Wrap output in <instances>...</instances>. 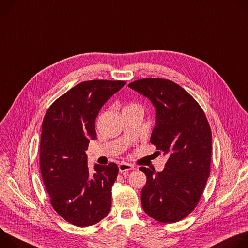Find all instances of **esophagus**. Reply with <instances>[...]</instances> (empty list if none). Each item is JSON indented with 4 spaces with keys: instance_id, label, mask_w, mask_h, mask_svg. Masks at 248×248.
Here are the masks:
<instances>
[{
    "instance_id": "1",
    "label": "esophagus",
    "mask_w": 248,
    "mask_h": 248,
    "mask_svg": "<svg viewBox=\"0 0 248 248\" xmlns=\"http://www.w3.org/2000/svg\"><path fill=\"white\" fill-rule=\"evenodd\" d=\"M118 168H119V171L120 172H127V171H129V170L134 169V167L132 166V164H130L128 162H124V161L119 164Z\"/></svg>"
}]
</instances>
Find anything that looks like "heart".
Masks as SVG:
<instances>
[{"instance_id": "1", "label": "heart", "mask_w": 248, "mask_h": 248, "mask_svg": "<svg viewBox=\"0 0 248 248\" xmlns=\"http://www.w3.org/2000/svg\"><path fill=\"white\" fill-rule=\"evenodd\" d=\"M131 108H139V109H142V108H141V105H139L138 103H129V104H127L123 109H131Z\"/></svg>"}]
</instances>
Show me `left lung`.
I'll return each mask as SVG.
<instances>
[{
    "mask_svg": "<svg viewBox=\"0 0 248 248\" xmlns=\"http://www.w3.org/2000/svg\"><path fill=\"white\" fill-rule=\"evenodd\" d=\"M128 87L155 106L151 143L169 155L160 172L140 168L147 176L142 207L159 223H176L194 210L210 175L212 133L208 120L198 102L172 80L142 78Z\"/></svg>",
    "mask_w": 248,
    "mask_h": 248,
    "instance_id": "left-lung-1",
    "label": "left lung"
}]
</instances>
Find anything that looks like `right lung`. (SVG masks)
<instances>
[{"instance_id": "obj_1", "label": "right lung", "mask_w": 248, "mask_h": 248, "mask_svg": "<svg viewBox=\"0 0 248 248\" xmlns=\"http://www.w3.org/2000/svg\"><path fill=\"white\" fill-rule=\"evenodd\" d=\"M123 80L82 81L48 108L42 123L40 170L51 205L77 227L93 226L111 209V187L118 174L114 162L88 167L95 118L105 102L121 90Z\"/></svg>"}]
</instances>
